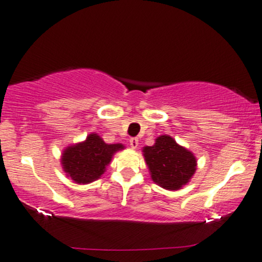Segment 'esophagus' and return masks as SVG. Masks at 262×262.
Listing matches in <instances>:
<instances>
[{
    "mask_svg": "<svg viewBox=\"0 0 262 262\" xmlns=\"http://www.w3.org/2000/svg\"><path fill=\"white\" fill-rule=\"evenodd\" d=\"M129 144H130L132 148H137L138 145H139V140L137 138H132L130 140H129Z\"/></svg>",
    "mask_w": 262,
    "mask_h": 262,
    "instance_id": "obj_1",
    "label": "esophagus"
}]
</instances>
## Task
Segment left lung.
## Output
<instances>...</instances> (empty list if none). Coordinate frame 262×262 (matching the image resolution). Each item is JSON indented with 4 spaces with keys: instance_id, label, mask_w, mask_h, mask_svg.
Listing matches in <instances>:
<instances>
[{
    "instance_id": "obj_1",
    "label": "left lung",
    "mask_w": 262,
    "mask_h": 262,
    "mask_svg": "<svg viewBox=\"0 0 262 262\" xmlns=\"http://www.w3.org/2000/svg\"><path fill=\"white\" fill-rule=\"evenodd\" d=\"M142 152L152 180L165 190H179L196 171L193 154L178 145L169 135L158 137L154 146L144 147Z\"/></svg>"
}]
</instances>
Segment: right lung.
Instances as JSON below:
<instances>
[{
  "label": "right lung",
  "mask_w": 262,
  "mask_h": 262,
  "mask_svg": "<svg viewBox=\"0 0 262 262\" xmlns=\"http://www.w3.org/2000/svg\"><path fill=\"white\" fill-rule=\"evenodd\" d=\"M122 148V144H105L98 134H89L87 140L64 151L62 168L77 184H89L104 174L112 155Z\"/></svg>",
  "instance_id": "1"
}]
</instances>
